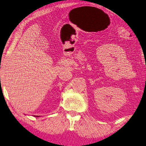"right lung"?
I'll return each mask as SVG.
<instances>
[{"label":"right lung","mask_w":146,"mask_h":146,"mask_svg":"<svg viewBox=\"0 0 146 146\" xmlns=\"http://www.w3.org/2000/svg\"><path fill=\"white\" fill-rule=\"evenodd\" d=\"M37 117H38V116H37Z\"/></svg>","instance_id":"obj_1"}]
</instances>
